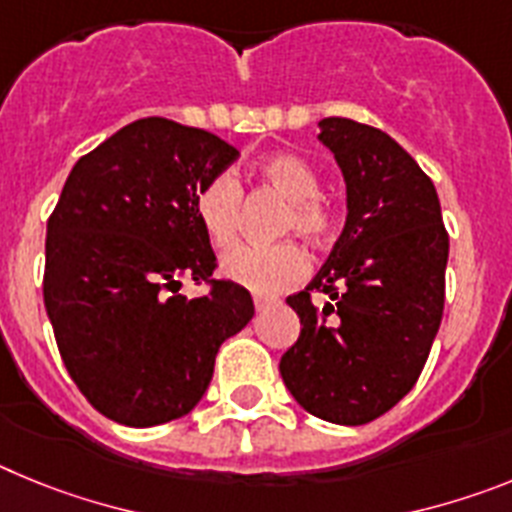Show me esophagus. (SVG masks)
Instances as JSON below:
<instances>
[{
  "label": "esophagus",
  "instance_id": "esophagus-1",
  "mask_svg": "<svg viewBox=\"0 0 512 512\" xmlns=\"http://www.w3.org/2000/svg\"><path fill=\"white\" fill-rule=\"evenodd\" d=\"M277 297H271V295H259V292H256V295H253V305H256V312H264L266 307H271V305H277Z\"/></svg>",
  "mask_w": 512,
  "mask_h": 512
}]
</instances>
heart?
I'll use <instances>...</instances> for the list:
<instances>
[{"label":"heart","mask_w":512,"mask_h":512,"mask_svg":"<svg viewBox=\"0 0 512 512\" xmlns=\"http://www.w3.org/2000/svg\"><path fill=\"white\" fill-rule=\"evenodd\" d=\"M261 182L287 200L279 217V233H297L312 246H328L341 228L336 205L320 194V174L297 153H274L256 166ZM243 187L230 171L207 179L194 194V215L215 248H228L238 235ZM223 274L230 282L269 295L292 287L307 274V253L295 241L241 243L223 256Z\"/></svg>","instance_id":"b5f03b06"}]
</instances>
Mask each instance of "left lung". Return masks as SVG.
Instances as JSON below:
<instances>
[{"label":"left lung","mask_w":512,"mask_h":512,"mask_svg":"<svg viewBox=\"0 0 512 512\" xmlns=\"http://www.w3.org/2000/svg\"><path fill=\"white\" fill-rule=\"evenodd\" d=\"M320 140L346 179L348 217L318 277L287 297L302 330L279 372L310 415L364 425L413 390L431 354L449 233L433 182L390 135L325 117ZM315 291L331 302L315 306Z\"/></svg>","instance_id":"obj_1"}]
</instances>
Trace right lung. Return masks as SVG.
<instances>
[{
    "mask_svg": "<svg viewBox=\"0 0 512 512\" xmlns=\"http://www.w3.org/2000/svg\"><path fill=\"white\" fill-rule=\"evenodd\" d=\"M238 158L230 143L143 117L81 156L45 235L43 300L61 359L104 418L148 428L202 400L217 348L253 318L217 261L194 194ZM207 283L194 301L181 284Z\"/></svg>",
    "mask_w": 512,
    "mask_h": 512,
    "instance_id": "1",
    "label": "right lung"
}]
</instances>
